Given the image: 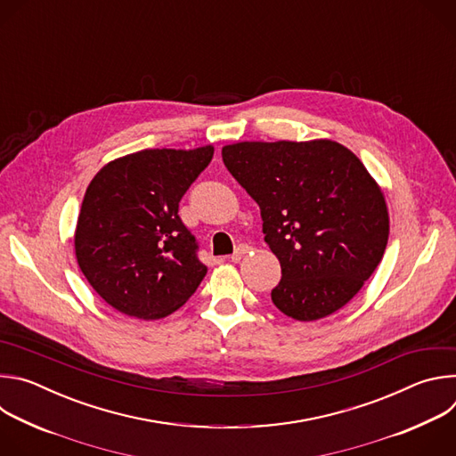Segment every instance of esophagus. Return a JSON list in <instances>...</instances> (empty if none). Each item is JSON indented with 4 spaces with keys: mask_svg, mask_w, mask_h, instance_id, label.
I'll return each instance as SVG.
<instances>
[{
    "mask_svg": "<svg viewBox=\"0 0 456 456\" xmlns=\"http://www.w3.org/2000/svg\"><path fill=\"white\" fill-rule=\"evenodd\" d=\"M248 250H250V247H248V245H240L229 259H231V262H234V264H236V262H240V259H241Z\"/></svg>",
    "mask_w": 456,
    "mask_h": 456,
    "instance_id": "obj_1",
    "label": "esophagus"
}]
</instances>
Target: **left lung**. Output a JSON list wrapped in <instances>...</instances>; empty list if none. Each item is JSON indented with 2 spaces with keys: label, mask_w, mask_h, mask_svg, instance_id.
<instances>
[{
  "label": "left lung",
  "mask_w": 456,
  "mask_h": 456,
  "mask_svg": "<svg viewBox=\"0 0 456 456\" xmlns=\"http://www.w3.org/2000/svg\"><path fill=\"white\" fill-rule=\"evenodd\" d=\"M229 173L259 206L281 265L273 303L315 321L345 306L382 259L389 218L364 164L334 141L224 146Z\"/></svg>",
  "instance_id": "1"
}]
</instances>
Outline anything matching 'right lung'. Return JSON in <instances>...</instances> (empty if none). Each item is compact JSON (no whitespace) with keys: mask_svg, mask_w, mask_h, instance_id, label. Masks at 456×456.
<instances>
[{"mask_svg":"<svg viewBox=\"0 0 456 456\" xmlns=\"http://www.w3.org/2000/svg\"><path fill=\"white\" fill-rule=\"evenodd\" d=\"M215 148L142 150L111 160L90 182L76 229L77 264L115 310L160 319L199 289L208 267L178 216Z\"/></svg>","mask_w":456,"mask_h":456,"instance_id":"right-lung-1","label":"right lung"}]
</instances>
